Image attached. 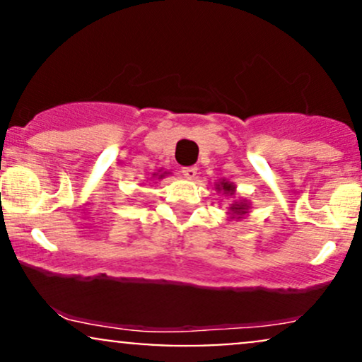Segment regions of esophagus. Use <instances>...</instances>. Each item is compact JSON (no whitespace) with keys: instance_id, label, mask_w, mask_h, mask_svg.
I'll use <instances>...</instances> for the list:
<instances>
[{"instance_id":"esophagus-1","label":"esophagus","mask_w":362,"mask_h":362,"mask_svg":"<svg viewBox=\"0 0 362 362\" xmlns=\"http://www.w3.org/2000/svg\"><path fill=\"white\" fill-rule=\"evenodd\" d=\"M182 173L187 178H195V175H197V167H184L182 168Z\"/></svg>"}]
</instances>
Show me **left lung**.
Returning a JSON list of instances; mask_svg holds the SVG:
<instances>
[{
    "label": "left lung",
    "instance_id": "1",
    "mask_svg": "<svg viewBox=\"0 0 362 362\" xmlns=\"http://www.w3.org/2000/svg\"><path fill=\"white\" fill-rule=\"evenodd\" d=\"M218 190H223L224 194H233L235 192V185L230 184V182L223 180V182H219V184H218ZM230 211H231V216H233V218L236 216V218L240 219L242 216L247 214L248 206H247V202H235V204H231Z\"/></svg>",
    "mask_w": 362,
    "mask_h": 362
}]
</instances>
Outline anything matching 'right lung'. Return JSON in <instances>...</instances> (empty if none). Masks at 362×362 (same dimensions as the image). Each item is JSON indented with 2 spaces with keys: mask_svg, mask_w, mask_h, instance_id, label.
<instances>
[{
  "mask_svg": "<svg viewBox=\"0 0 362 362\" xmlns=\"http://www.w3.org/2000/svg\"><path fill=\"white\" fill-rule=\"evenodd\" d=\"M165 177V173H161V175H160V178H163Z\"/></svg>",
  "mask_w": 362,
  "mask_h": 362,
  "instance_id": "obj_1",
  "label": "right lung"
}]
</instances>
